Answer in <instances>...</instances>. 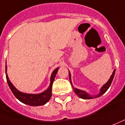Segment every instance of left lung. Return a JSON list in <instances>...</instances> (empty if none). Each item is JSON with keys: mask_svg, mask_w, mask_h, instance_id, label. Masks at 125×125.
Instances as JSON below:
<instances>
[{"mask_svg": "<svg viewBox=\"0 0 125 125\" xmlns=\"http://www.w3.org/2000/svg\"><path fill=\"white\" fill-rule=\"evenodd\" d=\"M69 73V79H70V82H71V84L72 86H73V91L75 93L77 96L80 97V98H81V99H94V98H97V97H99V96H101V95H103L105 92L108 90V89L109 88V86H111V83H112V81H113V80L114 76H115V69L113 71V73L112 74V75L110 77V79L108 81L106 82V84H104L103 86L101 87V89H100V92H99V93L97 94V95H95V96H92V95H90L89 93H87L86 92L84 91H82V90H80V89H76V88H74L73 86V84H72L71 82V73H70V72Z\"/></svg>", "mask_w": 125, "mask_h": 125, "instance_id": "obj_1", "label": "left lung"}]
</instances>
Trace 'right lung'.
I'll list each match as a JSON object with an SVG mask.
<instances>
[{
	"mask_svg": "<svg viewBox=\"0 0 125 125\" xmlns=\"http://www.w3.org/2000/svg\"><path fill=\"white\" fill-rule=\"evenodd\" d=\"M59 68H56L55 70H54L52 73L51 76V83L49 85V88L45 90L44 91L39 94H27L24 93L19 91L14 86V85L10 81L6 71H7V68L6 65V77L7 83L9 84L10 89L12 92L16 99L22 102V103L26 104L30 106H41L44 105L50 100L51 97L52 96V86L54 82V79L55 78L56 73L58 72Z\"/></svg>",
	"mask_w": 125,
	"mask_h": 125,
	"instance_id": "add662e5",
	"label": "right lung"
}]
</instances>
